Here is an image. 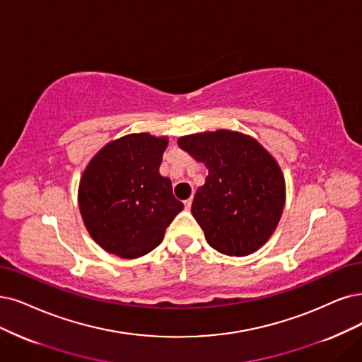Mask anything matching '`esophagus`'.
Returning <instances> with one entry per match:
<instances>
[{"instance_id":"obj_1","label":"esophagus","mask_w":362,"mask_h":362,"mask_svg":"<svg viewBox=\"0 0 362 362\" xmlns=\"http://www.w3.org/2000/svg\"><path fill=\"white\" fill-rule=\"evenodd\" d=\"M191 206H192V197H191V198H188V199H186V202H185V209H186V210H189V209H191Z\"/></svg>"}]
</instances>
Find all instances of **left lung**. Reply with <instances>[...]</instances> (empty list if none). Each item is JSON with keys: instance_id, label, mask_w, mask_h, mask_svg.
I'll use <instances>...</instances> for the list:
<instances>
[{"instance_id": "8db88e82", "label": "left lung", "mask_w": 362, "mask_h": 362, "mask_svg": "<svg viewBox=\"0 0 362 362\" xmlns=\"http://www.w3.org/2000/svg\"><path fill=\"white\" fill-rule=\"evenodd\" d=\"M179 146L209 168L191 207L207 243L230 257L258 250L285 206L284 174L273 156L257 140L225 129L182 137Z\"/></svg>"}]
</instances>
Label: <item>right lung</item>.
<instances>
[{
  "mask_svg": "<svg viewBox=\"0 0 362 362\" xmlns=\"http://www.w3.org/2000/svg\"><path fill=\"white\" fill-rule=\"evenodd\" d=\"M167 139L129 134L101 149L78 186V207L90 237L120 258H139L160 245L183 210L171 182L159 174Z\"/></svg>",
  "mask_w": 362,
  "mask_h": 362,
  "instance_id": "right-lung-1",
  "label": "right lung"
}]
</instances>
